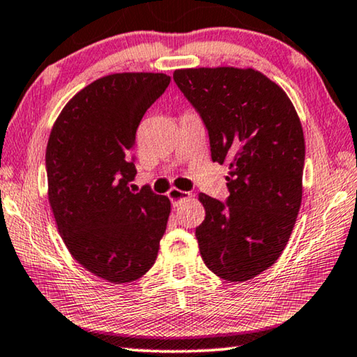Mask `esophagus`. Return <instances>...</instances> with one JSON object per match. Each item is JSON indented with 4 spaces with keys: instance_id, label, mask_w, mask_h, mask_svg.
I'll return each instance as SVG.
<instances>
[{
    "instance_id": "34e87169",
    "label": "esophagus",
    "mask_w": 357,
    "mask_h": 357,
    "mask_svg": "<svg viewBox=\"0 0 357 357\" xmlns=\"http://www.w3.org/2000/svg\"><path fill=\"white\" fill-rule=\"evenodd\" d=\"M167 197L169 201L172 202V205H178L182 201H186V199H190L191 195L188 191H182L178 188H171L167 191Z\"/></svg>"
}]
</instances>
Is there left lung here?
Segmentation results:
<instances>
[{"instance_id":"obj_1","label":"left lung","mask_w":357,"mask_h":357,"mask_svg":"<svg viewBox=\"0 0 357 357\" xmlns=\"http://www.w3.org/2000/svg\"><path fill=\"white\" fill-rule=\"evenodd\" d=\"M174 81L208 130L211 160L229 162L226 202L199 195V251L216 276L249 280L279 259L296 222L301 122L287 93L254 68H180Z\"/></svg>"}]
</instances>
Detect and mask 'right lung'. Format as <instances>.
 Here are the masks:
<instances>
[{"instance_id":"right-lung-1","label":"right lung","mask_w":357,"mask_h":357,"mask_svg":"<svg viewBox=\"0 0 357 357\" xmlns=\"http://www.w3.org/2000/svg\"><path fill=\"white\" fill-rule=\"evenodd\" d=\"M165 73H112L81 89L56 119L45 165L48 201L68 252L108 282L144 276L158 255L171 202L133 192L135 137L166 91Z\"/></svg>"}]
</instances>
